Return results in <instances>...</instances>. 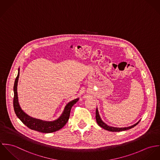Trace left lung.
<instances>
[{
	"label": "left lung",
	"mask_w": 160,
	"mask_h": 160,
	"mask_svg": "<svg viewBox=\"0 0 160 160\" xmlns=\"http://www.w3.org/2000/svg\"><path fill=\"white\" fill-rule=\"evenodd\" d=\"M96 119L97 123L98 124L99 126H101V128H102L103 129H104L106 130L109 131H112V132H119V131H126V130L129 129L134 127L135 126H136L140 122V121H139L136 124H133V125H132L131 126H129V127H125V128H115V127L109 126L107 124H106L105 123H104L102 122V120H101V118L99 116L98 108H96Z\"/></svg>",
	"instance_id": "left-lung-1"
}]
</instances>
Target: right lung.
<instances>
[{
    "instance_id": "obj_1",
    "label": "right lung",
    "mask_w": 160,
    "mask_h": 160,
    "mask_svg": "<svg viewBox=\"0 0 160 160\" xmlns=\"http://www.w3.org/2000/svg\"><path fill=\"white\" fill-rule=\"evenodd\" d=\"M19 75V69H18V75L15 79L13 91H14V98H13V107L15 112L18 117V118L25 124L28 128L31 129L35 130L38 132L43 133H50L61 129L69 120L70 112L72 107L73 106L79 99H75L69 102L65 107L64 110L60 117L53 122H46L36 119L31 117L26 114L21 108L19 105L18 99V92H17V85H18V78Z\"/></svg>"
}]
</instances>
